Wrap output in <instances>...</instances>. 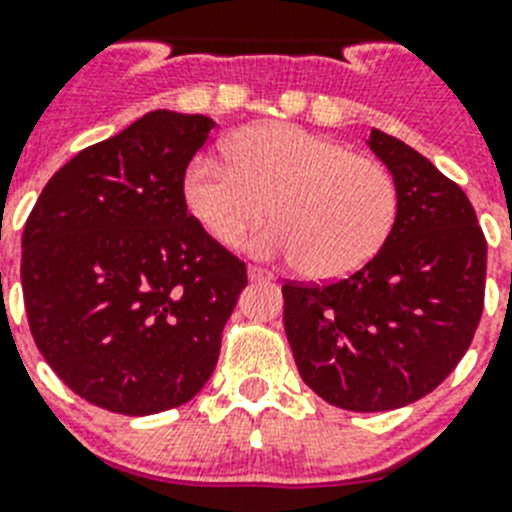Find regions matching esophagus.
Segmentation results:
<instances>
[{
  "label": "esophagus",
  "mask_w": 512,
  "mask_h": 512,
  "mask_svg": "<svg viewBox=\"0 0 512 512\" xmlns=\"http://www.w3.org/2000/svg\"><path fill=\"white\" fill-rule=\"evenodd\" d=\"M248 279H251V282H269V279H274V274L261 269V266H248Z\"/></svg>",
  "instance_id": "esophagus-1"
}]
</instances>
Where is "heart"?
<instances>
[{"mask_svg": "<svg viewBox=\"0 0 512 512\" xmlns=\"http://www.w3.org/2000/svg\"><path fill=\"white\" fill-rule=\"evenodd\" d=\"M228 161L202 153L184 174V202L212 241L253 256L305 264L310 277H346L387 243L400 194L387 166L341 140L287 122L256 125L228 140Z\"/></svg>", "mask_w": 512, "mask_h": 512, "instance_id": "b5f03b06", "label": "heart"}]
</instances>
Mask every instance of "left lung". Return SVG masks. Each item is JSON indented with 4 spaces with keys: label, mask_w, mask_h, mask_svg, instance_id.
<instances>
[{
    "label": "left lung",
    "mask_w": 512,
    "mask_h": 512,
    "mask_svg": "<svg viewBox=\"0 0 512 512\" xmlns=\"http://www.w3.org/2000/svg\"><path fill=\"white\" fill-rule=\"evenodd\" d=\"M366 146L397 184L395 228L351 277L284 284V333L315 395L382 413L436 390L467 354L485 307L487 241L467 194L428 158L382 130Z\"/></svg>",
    "instance_id": "obj_1"
}]
</instances>
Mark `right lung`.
Returning <instances> with one entry per match:
<instances>
[{
    "mask_svg": "<svg viewBox=\"0 0 512 512\" xmlns=\"http://www.w3.org/2000/svg\"><path fill=\"white\" fill-rule=\"evenodd\" d=\"M215 122L156 110L76 153L22 233L35 346L97 408L153 415L212 377L246 264L184 202V174Z\"/></svg>",
    "mask_w": 512,
    "mask_h": 512,
    "instance_id": "add662e5",
    "label": "right lung"
}]
</instances>
